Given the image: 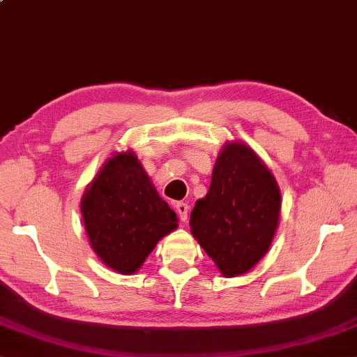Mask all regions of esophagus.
Returning a JSON list of instances; mask_svg holds the SVG:
<instances>
[{
  "label": "esophagus",
  "instance_id": "esophagus-1",
  "mask_svg": "<svg viewBox=\"0 0 357 357\" xmlns=\"http://www.w3.org/2000/svg\"><path fill=\"white\" fill-rule=\"evenodd\" d=\"M176 211L178 214V218L181 222H186L188 219V211H190V206H188L186 204H183V202H177L176 204Z\"/></svg>",
  "mask_w": 357,
  "mask_h": 357
}]
</instances>
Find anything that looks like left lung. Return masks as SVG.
Wrapping results in <instances>:
<instances>
[{
    "label": "left lung",
    "mask_w": 357,
    "mask_h": 357,
    "mask_svg": "<svg viewBox=\"0 0 357 357\" xmlns=\"http://www.w3.org/2000/svg\"><path fill=\"white\" fill-rule=\"evenodd\" d=\"M280 211V186L264 161L242 141H227L191 211V233L224 277H239L266 257Z\"/></svg>",
    "instance_id": "obj_1"
}]
</instances>
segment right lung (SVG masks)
Returning a JSON list of instances; mask_svg holds the SVG:
<instances>
[{"label": "right lung", "mask_w": 357, "mask_h": 357, "mask_svg": "<svg viewBox=\"0 0 357 357\" xmlns=\"http://www.w3.org/2000/svg\"><path fill=\"white\" fill-rule=\"evenodd\" d=\"M80 213L93 252L123 275L138 272L158 241L178 227L132 149L105 161L85 188Z\"/></svg>", "instance_id": "1"}]
</instances>
